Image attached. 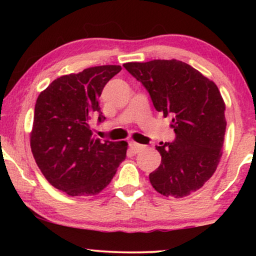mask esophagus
Returning <instances> with one entry per match:
<instances>
[{"label": "esophagus", "mask_w": 256, "mask_h": 256, "mask_svg": "<svg viewBox=\"0 0 256 256\" xmlns=\"http://www.w3.org/2000/svg\"><path fill=\"white\" fill-rule=\"evenodd\" d=\"M129 148H130L135 154H138V152H141V150L144 148V146H143L142 144H140V143H136L134 141H132V142H129Z\"/></svg>", "instance_id": "esophagus-1"}]
</instances>
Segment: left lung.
Masks as SVG:
<instances>
[{"mask_svg":"<svg viewBox=\"0 0 256 256\" xmlns=\"http://www.w3.org/2000/svg\"><path fill=\"white\" fill-rule=\"evenodd\" d=\"M124 66L146 87L156 110L172 118L176 138L156 146L162 160L149 174L152 188L174 198L199 190L214 174L222 155L226 107L218 87L177 59Z\"/></svg>","mask_w":256,"mask_h":256,"instance_id":"obj_1","label":"left lung"}]
</instances>
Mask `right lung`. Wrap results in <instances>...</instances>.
<instances>
[{
    "instance_id": "add662e5",
    "label": "right lung",
    "mask_w": 256,
    "mask_h": 256,
    "mask_svg": "<svg viewBox=\"0 0 256 256\" xmlns=\"http://www.w3.org/2000/svg\"><path fill=\"white\" fill-rule=\"evenodd\" d=\"M120 71L118 65H102L62 76L38 96L31 152L48 183L72 197L99 194L126 160L127 142L101 141L90 126L94 115L106 118L99 98Z\"/></svg>"
}]
</instances>
